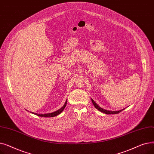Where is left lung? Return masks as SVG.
Wrapping results in <instances>:
<instances>
[{
	"label": "left lung",
	"instance_id": "left-lung-1",
	"mask_svg": "<svg viewBox=\"0 0 154 154\" xmlns=\"http://www.w3.org/2000/svg\"><path fill=\"white\" fill-rule=\"evenodd\" d=\"M91 100H92V103H93V104H94V106H95V107L97 109H98L99 111H100V112H103V113H105V114H119V112H122V110H124V109H122V110H118V111H110V110H105V109H103L102 108H101L100 107H99V106H98V105L97 104V103L94 102V100L92 99Z\"/></svg>",
	"mask_w": 154,
	"mask_h": 154
}]
</instances>
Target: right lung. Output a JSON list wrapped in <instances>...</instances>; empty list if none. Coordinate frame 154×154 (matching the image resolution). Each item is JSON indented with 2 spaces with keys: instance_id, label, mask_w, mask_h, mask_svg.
<instances>
[{
  "instance_id": "add662e5",
  "label": "right lung",
  "mask_w": 154,
  "mask_h": 154,
  "mask_svg": "<svg viewBox=\"0 0 154 154\" xmlns=\"http://www.w3.org/2000/svg\"><path fill=\"white\" fill-rule=\"evenodd\" d=\"M67 100H66V102H65L63 106L60 109H59L58 110H57L55 112H52V113H48V114H37V113H33V112H32V114H34L35 115L40 116V117H55L56 116L60 114V113L63 110V109H65V107H66V105H67Z\"/></svg>"
}]
</instances>
